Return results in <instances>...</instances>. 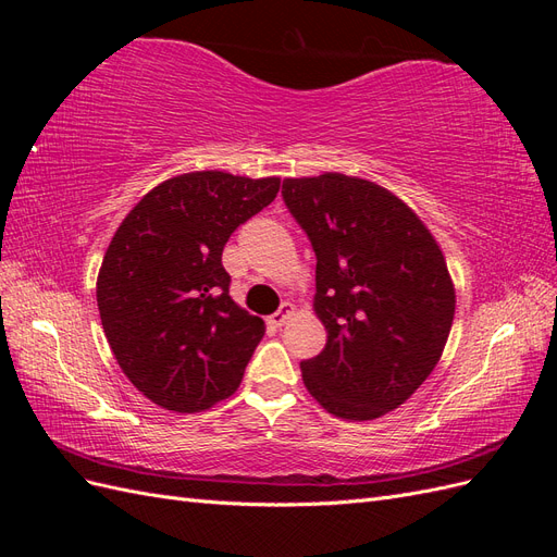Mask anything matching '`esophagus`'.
I'll return each instance as SVG.
<instances>
[{"label": "esophagus", "mask_w": 557, "mask_h": 557, "mask_svg": "<svg viewBox=\"0 0 557 557\" xmlns=\"http://www.w3.org/2000/svg\"><path fill=\"white\" fill-rule=\"evenodd\" d=\"M295 313V307L290 305V301H283L281 309L276 313L269 315V325L272 327H283L285 323H288V318Z\"/></svg>", "instance_id": "34e87169"}]
</instances>
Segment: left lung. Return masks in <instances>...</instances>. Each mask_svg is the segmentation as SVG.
Masks as SVG:
<instances>
[{
  "label": "left lung",
  "instance_id": "obj_1",
  "mask_svg": "<svg viewBox=\"0 0 557 557\" xmlns=\"http://www.w3.org/2000/svg\"><path fill=\"white\" fill-rule=\"evenodd\" d=\"M315 250L313 311L327 330L301 381L327 413L374 420L440 362L455 315L446 258L418 213L383 185L325 172L283 181Z\"/></svg>",
  "mask_w": 557,
  "mask_h": 557
}]
</instances>
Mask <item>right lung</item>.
Masks as SVG:
<instances>
[{
	"mask_svg": "<svg viewBox=\"0 0 557 557\" xmlns=\"http://www.w3.org/2000/svg\"><path fill=\"white\" fill-rule=\"evenodd\" d=\"M278 188V176H172L115 230L97 276L99 318L123 374L158 407L197 413L237 393L264 320L230 297L221 258Z\"/></svg>",
	"mask_w": 557,
	"mask_h": 557,
	"instance_id": "add662e5",
	"label": "right lung"
}]
</instances>
